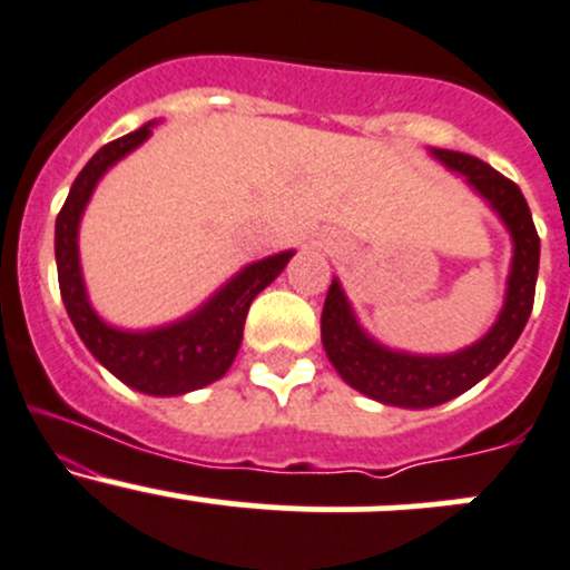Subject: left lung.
<instances>
[{
	"mask_svg": "<svg viewBox=\"0 0 570 570\" xmlns=\"http://www.w3.org/2000/svg\"><path fill=\"white\" fill-rule=\"evenodd\" d=\"M431 155L451 171L464 175L472 190H478L489 202V207L511 232L513 259L505 305L491 331L453 355H410V352H395L376 344L357 325L355 311L335 278L322 308V344L341 380L368 399L391 406H406V410L445 404L470 391L500 365L530 320L532 301H535L538 259H541V239H538L530 207L517 183L472 155L453 153V149H431Z\"/></svg>",
	"mask_w": 570,
	"mask_h": 570,
	"instance_id": "obj_1",
	"label": "left lung"
}]
</instances>
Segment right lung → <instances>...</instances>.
Returning a JSON list of instances; mask_svg holds the SVG:
<instances>
[{
  "instance_id": "right-lung-1",
  "label": "right lung",
  "mask_w": 570,
  "mask_h": 570,
  "mask_svg": "<svg viewBox=\"0 0 570 570\" xmlns=\"http://www.w3.org/2000/svg\"><path fill=\"white\" fill-rule=\"evenodd\" d=\"M153 125L155 122H147L134 134L109 141L83 166L57 215L53 254H57L62 303L68 308L76 333H79L83 346L92 352L95 361L106 365L119 382L139 393L183 395L199 391L229 371L239 350V341H243L250 303L265 286L278 278L286 262L295 256V250H284V254L267 256V259L243 267L202 308H196L185 320L171 322V325L155 327V331H119V327H111L109 322L100 320L89 305L81 275V215L98 179L119 158H125L141 141H147V136L153 134Z\"/></svg>"
}]
</instances>
